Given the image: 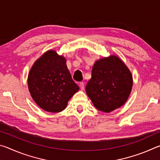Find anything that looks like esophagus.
I'll list each match as a JSON object with an SVG mask.
<instances>
[{
    "mask_svg": "<svg viewBox=\"0 0 160 160\" xmlns=\"http://www.w3.org/2000/svg\"><path fill=\"white\" fill-rule=\"evenodd\" d=\"M79 85H80V88L81 90H83L84 89H85V83H84L83 82H80L79 83Z\"/></svg>",
    "mask_w": 160,
    "mask_h": 160,
    "instance_id": "esophagus-1",
    "label": "esophagus"
}]
</instances>
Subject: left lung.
Returning a JSON list of instances; mask_svg holds the SVG:
<instances>
[{"label":"left lung","instance_id":"1","mask_svg":"<svg viewBox=\"0 0 160 160\" xmlns=\"http://www.w3.org/2000/svg\"><path fill=\"white\" fill-rule=\"evenodd\" d=\"M132 85V77L128 68L117 56H111L95 62L85 90L97 109L109 113L123 105Z\"/></svg>","mask_w":160,"mask_h":160}]
</instances>
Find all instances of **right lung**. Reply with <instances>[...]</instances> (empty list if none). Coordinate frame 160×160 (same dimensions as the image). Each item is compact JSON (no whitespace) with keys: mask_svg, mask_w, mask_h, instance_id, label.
<instances>
[{"mask_svg":"<svg viewBox=\"0 0 160 160\" xmlns=\"http://www.w3.org/2000/svg\"><path fill=\"white\" fill-rule=\"evenodd\" d=\"M28 88L34 101L42 109L57 113L79 90L72 79L63 56L48 51L35 62L28 75Z\"/></svg>","mask_w":160,"mask_h":160,"instance_id":"add662e5","label":"right lung"}]
</instances>
